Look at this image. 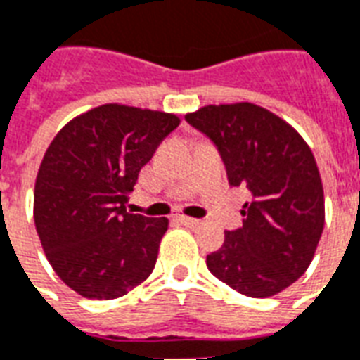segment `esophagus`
I'll return each mask as SVG.
<instances>
[{
    "instance_id": "obj_1",
    "label": "esophagus",
    "mask_w": 360,
    "mask_h": 360,
    "mask_svg": "<svg viewBox=\"0 0 360 360\" xmlns=\"http://www.w3.org/2000/svg\"><path fill=\"white\" fill-rule=\"evenodd\" d=\"M178 221H180L182 225H186V227H191V229H195V227H199V225L202 224L200 219L188 218V216H180V218H178Z\"/></svg>"
}]
</instances>
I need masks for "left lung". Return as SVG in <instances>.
<instances>
[{"mask_svg":"<svg viewBox=\"0 0 360 360\" xmlns=\"http://www.w3.org/2000/svg\"><path fill=\"white\" fill-rule=\"evenodd\" d=\"M224 160L231 186L252 193L242 227L206 257L218 280L264 299L283 291L310 266L325 225V197L316 158L304 139L253 103L208 105L186 114Z\"/></svg>","mask_w":360,"mask_h":360,"instance_id":"1","label":"left lung"}]
</instances>
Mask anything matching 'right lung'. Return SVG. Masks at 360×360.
I'll list each match as a JSON object with an SVG mask.
<instances>
[{
    "instance_id": "right-lung-1",
    "label": "right lung",
    "mask_w": 360,
    "mask_h": 360,
    "mask_svg": "<svg viewBox=\"0 0 360 360\" xmlns=\"http://www.w3.org/2000/svg\"><path fill=\"white\" fill-rule=\"evenodd\" d=\"M176 114L101 105L73 118L39 167L33 219L56 274L86 299L124 297L155 266L167 218L125 208Z\"/></svg>"
}]
</instances>
